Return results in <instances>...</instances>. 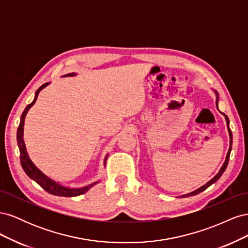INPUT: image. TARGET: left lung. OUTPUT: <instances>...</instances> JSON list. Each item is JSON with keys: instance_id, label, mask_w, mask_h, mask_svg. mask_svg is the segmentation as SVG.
<instances>
[{"instance_id": "8db88e82", "label": "left lung", "mask_w": 248, "mask_h": 248, "mask_svg": "<svg viewBox=\"0 0 248 248\" xmlns=\"http://www.w3.org/2000/svg\"><path fill=\"white\" fill-rule=\"evenodd\" d=\"M214 93H215V95H216V108H218V99H219V96H218V93H217L215 90H214ZM221 114L224 116V118H226V121H227V127H228V131H229V136H230V147H229V151H228V154H227V157H226V160H224V162H223V164H222V167L220 168V170H219V171L217 172V174L210 180V181H208L205 185H202V186H201L200 188H198V189H196L194 191H192V192H189V193H186V194H183V196H181V198H187V197H192V196H196V194H199L200 192H202V191H204L205 189H207L208 187L210 186V185H212L213 183H215L217 180H218L220 177H221V175L223 174V171L226 170V169H227V167H228V163H229V159H230V154H231V151H232V131H231V129H230V120H229V118H228V116L227 115H224L223 112H221Z\"/></svg>"}]
</instances>
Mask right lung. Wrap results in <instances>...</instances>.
I'll return each instance as SVG.
<instances>
[{
    "label": "right lung",
    "instance_id": "add662e5",
    "mask_svg": "<svg viewBox=\"0 0 248 248\" xmlns=\"http://www.w3.org/2000/svg\"><path fill=\"white\" fill-rule=\"evenodd\" d=\"M78 76V73L76 72H72V73H68L66 74L64 77H76ZM49 85V82H46V84L42 85L38 90H37L36 93H35V97H34V100L29 104V106L25 108V110L22 111L21 117H20V122H19V126L17 128V133H16V140H17V145L19 148V154H20V163H21V167L24 169L26 174L29 176V178H31L32 180L39 184L42 188L47 191L50 194H54V196H58V197H78L80 196V194L87 192L91 187H93L95 184L98 183L99 181H96L92 184H89L87 186L84 187H78V188H72V187H68V186H65L63 184H61L60 182L55 181L54 179L49 178L47 175L44 174V172L39 170L35 166V163L31 160L30 158V156L27 152V148H26V144H25V140H24V125H25V119L26 116L28 114L29 109L31 108L34 103L37 100V97H38V94L40 93V91L42 89L46 88V86ZM108 155L106 156V158H104V166H106V162H107V158H108Z\"/></svg>",
    "mask_w": 248,
    "mask_h": 248
}]
</instances>
